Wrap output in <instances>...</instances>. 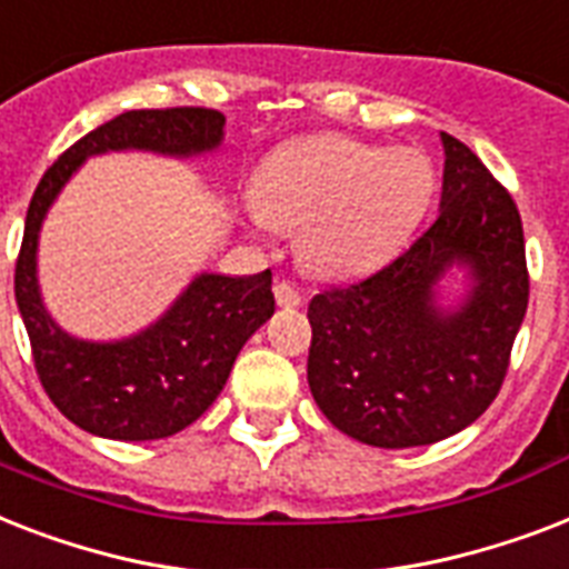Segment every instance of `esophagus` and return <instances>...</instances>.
<instances>
[{
    "instance_id": "34e87169",
    "label": "esophagus",
    "mask_w": 569,
    "mask_h": 569,
    "mask_svg": "<svg viewBox=\"0 0 569 569\" xmlns=\"http://www.w3.org/2000/svg\"><path fill=\"white\" fill-rule=\"evenodd\" d=\"M272 293H276V302H279L281 308H297L299 302H302V293H299L290 281H276Z\"/></svg>"
}]
</instances>
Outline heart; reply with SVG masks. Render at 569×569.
<instances>
[{"instance_id":"b5f03b06","label":"heart","mask_w":569,"mask_h":569,"mask_svg":"<svg viewBox=\"0 0 569 569\" xmlns=\"http://www.w3.org/2000/svg\"><path fill=\"white\" fill-rule=\"evenodd\" d=\"M435 188L438 172L422 149L311 134L263 163L249 220L258 231H302V261L320 276L349 279L372 270L411 234Z\"/></svg>"}]
</instances>
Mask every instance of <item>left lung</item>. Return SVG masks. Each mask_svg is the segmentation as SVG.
I'll return each instance as SVG.
<instances>
[{
    "mask_svg": "<svg viewBox=\"0 0 569 569\" xmlns=\"http://www.w3.org/2000/svg\"><path fill=\"white\" fill-rule=\"evenodd\" d=\"M440 211L411 247L308 306V385L335 429L381 449L429 447L476 422L497 399L529 306L515 199L470 147L440 131ZM449 269L466 297L440 307Z\"/></svg>",
    "mask_w": 569,
    "mask_h": 569,
    "instance_id": "left-lung-1",
    "label": "left lung"
}]
</instances>
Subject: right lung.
Here are the masks:
<instances>
[{
    "label": "right lung",
    "instance_id": "1",
    "mask_svg": "<svg viewBox=\"0 0 569 569\" xmlns=\"http://www.w3.org/2000/svg\"><path fill=\"white\" fill-rule=\"evenodd\" d=\"M226 117L211 108L126 111L72 143L43 172L22 231L13 293L29 331L40 385L79 429L111 440H158L188 429L220 397L234 358L276 311L272 272H199L138 335L72 338L52 320L38 284V240L49 208L90 156L156 152L190 158L220 149Z\"/></svg>",
    "mask_w": 569,
    "mask_h": 569
}]
</instances>
